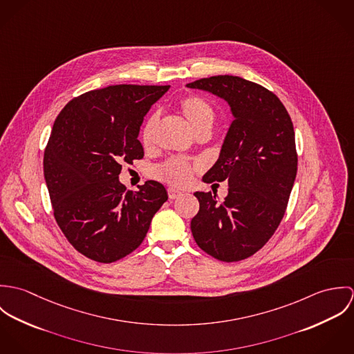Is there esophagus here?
I'll return each mask as SVG.
<instances>
[{"instance_id":"1","label":"esophagus","mask_w":354,"mask_h":354,"mask_svg":"<svg viewBox=\"0 0 354 354\" xmlns=\"http://www.w3.org/2000/svg\"><path fill=\"white\" fill-rule=\"evenodd\" d=\"M167 195H169L170 199H177V198H180L183 195V192L178 191V189H174V188H169L167 189Z\"/></svg>"}]
</instances>
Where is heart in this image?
<instances>
[{"instance_id": "b5f03b06", "label": "heart", "mask_w": 354, "mask_h": 354, "mask_svg": "<svg viewBox=\"0 0 354 354\" xmlns=\"http://www.w3.org/2000/svg\"><path fill=\"white\" fill-rule=\"evenodd\" d=\"M178 107L187 121L191 124L198 135L208 133L216 120V111L211 102L207 101L201 95L188 94L178 102ZM160 122V113L152 111L147 117L142 129V143L143 147L151 150L156 142V131ZM199 162L184 156H171L165 162L156 165L152 170L155 178L173 185L185 187L191 183L194 173L199 169Z\"/></svg>"}]
</instances>
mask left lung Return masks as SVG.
<instances>
[{
	"instance_id": "1",
	"label": "left lung",
	"mask_w": 354,
	"mask_h": 354,
	"mask_svg": "<svg viewBox=\"0 0 354 354\" xmlns=\"http://www.w3.org/2000/svg\"><path fill=\"white\" fill-rule=\"evenodd\" d=\"M230 104L234 120L205 183H229V194L196 192L199 212L191 221L196 244L232 263L261 250L279 226L297 174L292 118L266 87L239 76L219 75L187 84Z\"/></svg>"
}]
</instances>
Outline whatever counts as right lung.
<instances>
[{"label":"right lung","instance_id":"obj_1","mask_svg":"<svg viewBox=\"0 0 354 354\" xmlns=\"http://www.w3.org/2000/svg\"><path fill=\"white\" fill-rule=\"evenodd\" d=\"M170 86L117 84L68 102L57 115L44 153V173L57 225L77 252L113 263L145 240L167 201L158 181L127 191L122 165L145 156L140 125Z\"/></svg>","mask_w":354,"mask_h":354}]
</instances>
